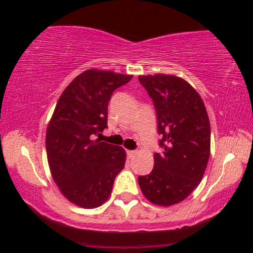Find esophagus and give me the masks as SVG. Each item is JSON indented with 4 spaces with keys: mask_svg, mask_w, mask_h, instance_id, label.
<instances>
[{
    "mask_svg": "<svg viewBox=\"0 0 253 253\" xmlns=\"http://www.w3.org/2000/svg\"><path fill=\"white\" fill-rule=\"evenodd\" d=\"M137 154V151L136 150H128L127 151V156L129 157V159H131V158H134L135 156Z\"/></svg>",
    "mask_w": 253,
    "mask_h": 253,
    "instance_id": "obj_1",
    "label": "esophagus"
}]
</instances>
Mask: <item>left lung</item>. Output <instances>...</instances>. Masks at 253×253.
Instances as JSON below:
<instances>
[{"label": "left lung", "instance_id": "8db88e82", "mask_svg": "<svg viewBox=\"0 0 253 253\" xmlns=\"http://www.w3.org/2000/svg\"><path fill=\"white\" fill-rule=\"evenodd\" d=\"M153 101L161 153L149 175L138 176L144 197L154 205H176L201 182L210 156V123L199 93L184 79L158 74L138 76Z\"/></svg>", "mask_w": 253, "mask_h": 253}]
</instances>
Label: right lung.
<instances>
[{
  "instance_id": "right-lung-1",
  "label": "right lung",
  "mask_w": 253,
  "mask_h": 253,
  "mask_svg": "<svg viewBox=\"0 0 253 253\" xmlns=\"http://www.w3.org/2000/svg\"><path fill=\"white\" fill-rule=\"evenodd\" d=\"M131 77L86 70L67 86L55 105L46 130L48 166L61 193L82 208L107 201L116 176L125 167V150L94 136L107 128L114 90Z\"/></svg>"
}]
</instances>
